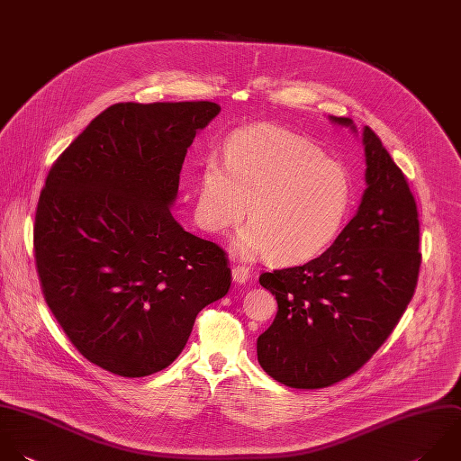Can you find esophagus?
<instances>
[{
  "instance_id": "1",
  "label": "esophagus",
  "mask_w": 461,
  "mask_h": 461,
  "mask_svg": "<svg viewBox=\"0 0 461 461\" xmlns=\"http://www.w3.org/2000/svg\"><path fill=\"white\" fill-rule=\"evenodd\" d=\"M249 277H250V268H249V267H245V265H236V267L232 268V279H234L236 283L243 285V283L249 281Z\"/></svg>"
}]
</instances>
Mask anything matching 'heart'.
<instances>
[{
    "mask_svg": "<svg viewBox=\"0 0 461 461\" xmlns=\"http://www.w3.org/2000/svg\"><path fill=\"white\" fill-rule=\"evenodd\" d=\"M247 205L250 225L234 250L297 263L322 252L339 234L351 205V180L306 139L254 126L229 140L225 166L216 157L203 162L196 220L209 232H223L245 218Z\"/></svg>",
    "mask_w": 461,
    "mask_h": 461,
    "instance_id": "1",
    "label": "heart"
}]
</instances>
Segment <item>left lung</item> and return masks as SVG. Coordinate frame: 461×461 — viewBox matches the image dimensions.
Returning <instances> with one entry per match:
<instances>
[{"instance_id": "1", "label": "left lung", "mask_w": 461, "mask_h": 461, "mask_svg": "<svg viewBox=\"0 0 461 461\" xmlns=\"http://www.w3.org/2000/svg\"><path fill=\"white\" fill-rule=\"evenodd\" d=\"M331 121L355 130L348 117ZM362 142L367 187L333 245L301 267L259 276L279 310L258 337V360L288 387H328L358 371L391 335L416 288L421 254L414 196L367 126Z\"/></svg>"}]
</instances>
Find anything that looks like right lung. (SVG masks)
<instances>
[{
  "mask_svg": "<svg viewBox=\"0 0 461 461\" xmlns=\"http://www.w3.org/2000/svg\"><path fill=\"white\" fill-rule=\"evenodd\" d=\"M218 113L209 101L113 104L49 171L34 221L41 290L77 351L106 371L167 367L198 312L230 288L227 252L169 211L187 148Z\"/></svg>",
  "mask_w": 461,
  "mask_h": 461,
  "instance_id": "1",
  "label": "right lung"
}]
</instances>
